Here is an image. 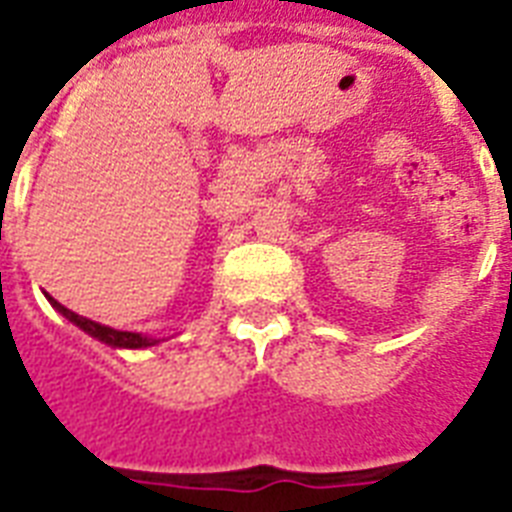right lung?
Returning <instances> with one entry per match:
<instances>
[{
	"mask_svg": "<svg viewBox=\"0 0 512 512\" xmlns=\"http://www.w3.org/2000/svg\"><path fill=\"white\" fill-rule=\"evenodd\" d=\"M47 300L52 303V308L58 313H63L71 324H76L79 329H84L87 335L95 337V340L106 342V345H111V348H130V350H138V348H151V345H156L159 340H154V337H146L140 335V332H119V329H111V327H103V324H95V321L84 319V316H79V313L68 311L66 305H60L55 297L47 295Z\"/></svg>",
	"mask_w": 512,
	"mask_h": 512,
	"instance_id": "obj_1",
	"label": "right lung"
}]
</instances>
